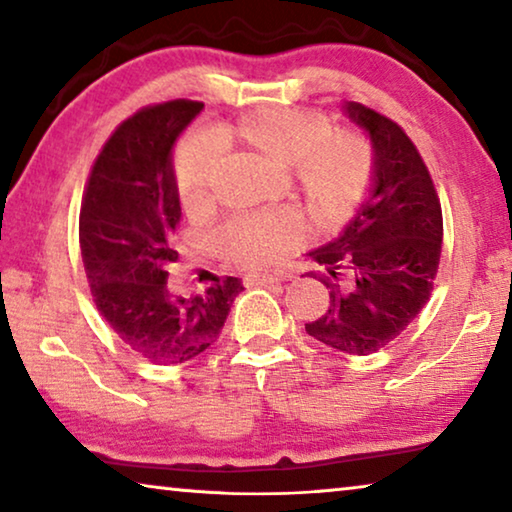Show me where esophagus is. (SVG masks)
I'll use <instances>...</instances> for the list:
<instances>
[{"instance_id":"34e87169","label":"esophagus","mask_w":512,"mask_h":512,"mask_svg":"<svg viewBox=\"0 0 512 512\" xmlns=\"http://www.w3.org/2000/svg\"><path fill=\"white\" fill-rule=\"evenodd\" d=\"M284 277L280 275H268V273H248L244 277V284L246 287H266V284H277L282 282Z\"/></svg>"}]
</instances>
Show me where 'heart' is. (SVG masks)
Instances as JSON below:
<instances>
[{"label":"heart","instance_id":"heart-1","mask_svg":"<svg viewBox=\"0 0 512 512\" xmlns=\"http://www.w3.org/2000/svg\"><path fill=\"white\" fill-rule=\"evenodd\" d=\"M232 135L268 160L293 169V178L311 212L325 223H339L359 210L375 173V155L366 137L336 133L318 112L264 106L241 117ZM219 164V144L212 135L187 137L176 153V185L185 210L210 201L212 173ZM307 239L298 212H262L237 216L216 232V248L246 268L280 262Z\"/></svg>","mask_w":512,"mask_h":512}]
</instances>
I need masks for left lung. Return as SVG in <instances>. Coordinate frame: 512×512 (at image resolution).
I'll return each instance as SVG.
<instances>
[{
  "label": "left lung",
  "mask_w": 512,
  "mask_h": 512,
  "mask_svg": "<svg viewBox=\"0 0 512 512\" xmlns=\"http://www.w3.org/2000/svg\"><path fill=\"white\" fill-rule=\"evenodd\" d=\"M343 112L375 155L368 196L341 235L307 253L325 268V316L305 329L327 348L370 354L397 339L431 296L443 246V212L418 149L400 126L361 103Z\"/></svg>",
  "instance_id": "obj_1"
}]
</instances>
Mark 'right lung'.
<instances>
[{
	"label": "right lung",
	"instance_id": "add662e5",
	"mask_svg": "<svg viewBox=\"0 0 512 512\" xmlns=\"http://www.w3.org/2000/svg\"><path fill=\"white\" fill-rule=\"evenodd\" d=\"M201 110V101L178 99L126 119L94 162L81 205V255L97 309L128 348L160 366L214 345L244 291L239 277L192 298L167 287L180 221L173 146Z\"/></svg>",
	"mask_w": 512,
	"mask_h": 512
}]
</instances>
